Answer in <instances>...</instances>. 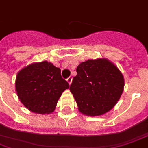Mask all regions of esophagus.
I'll return each instance as SVG.
<instances>
[{
	"instance_id": "obj_1",
	"label": "esophagus",
	"mask_w": 148,
	"mask_h": 148,
	"mask_svg": "<svg viewBox=\"0 0 148 148\" xmlns=\"http://www.w3.org/2000/svg\"><path fill=\"white\" fill-rule=\"evenodd\" d=\"M72 80H73V78H72V77H68V78L67 79V82H68V84H71Z\"/></svg>"
}]
</instances>
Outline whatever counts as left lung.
I'll list each match as a JSON object with an SVG mask.
<instances>
[{
  "instance_id": "obj_1",
  "label": "left lung",
  "mask_w": 148,
  "mask_h": 148,
  "mask_svg": "<svg viewBox=\"0 0 148 148\" xmlns=\"http://www.w3.org/2000/svg\"><path fill=\"white\" fill-rule=\"evenodd\" d=\"M70 90L80 112L99 116L112 109L124 90V77L107 59L88 60L77 67Z\"/></svg>"
}]
</instances>
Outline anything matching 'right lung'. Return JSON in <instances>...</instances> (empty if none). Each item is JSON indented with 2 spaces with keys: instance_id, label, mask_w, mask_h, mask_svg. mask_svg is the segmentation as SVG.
Listing matches in <instances>:
<instances>
[{
  "instance_id": "obj_1",
  "label": "right lung",
  "mask_w": 148,
  "mask_h": 148,
  "mask_svg": "<svg viewBox=\"0 0 148 148\" xmlns=\"http://www.w3.org/2000/svg\"><path fill=\"white\" fill-rule=\"evenodd\" d=\"M69 87L60 68L47 61L31 64L21 70L15 82L21 103L32 112L44 114L55 110L58 99Z\"/></svg>"
}]
</instances>
